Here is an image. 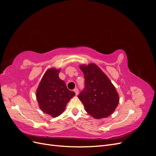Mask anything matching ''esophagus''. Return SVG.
Segmentation results:
<instances>
[{
    "label": "esophagus",
    "mask_w": 156,
    "mask_h": 156,
    "mask_svg": "<svg viewBox=\"0 0 156 156\" xmlns=\"http://www.w3.org/2000/svg\"><path fill=\"white\" fill-rule=\"evenodd\" d=\"M73 91L75 92V94H76V95L77 96V95H78V94H79V90H78L77 88H75V89L73 90Z\"/></svg>",
    "instance_id": "1"
}]
</instances>
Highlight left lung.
<instances>
[{"label":"left lung","instance_id":"1","mask_svg":"<svg viewBox=\"0 0 156 156\" xmlns=\"http://www.w3.org/2000/svg\"><path fill=\"white\" fill-rule=\"evenodd\" d=\"M84 88L78 98L86 111L96 119L110 116L119 103V96L110 79L95 64L80 66Z\"/></svg>","mask_w":156,"mask_h":156}]
</instances>
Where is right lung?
<instances>
[{
	"label": "right lung",
	"instance_id": "right-lung-1",
	"mask_svg": "<svg viewBox=\"0 0 156 156\" xmlns=\"http://www.w3.org/2000/svg\"><path fill=\"white\" fill-rule=\"evenodd\" d=\"M60 69L50 68L44 75L36 90V98L41 110L52 117H57L75 94L69 90L58 77Z\"/></svg>",
	"mask_w": 156,
	"mask_h": 156
}]
</instances>
